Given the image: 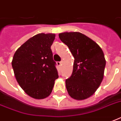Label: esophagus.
Returning a JSON list of instances; mask_svg holds the SVG:
<instances>
[{"label": "esophagus", "mask_w": 121, "mask_h": 121, "mask_svg": "<svg viewBox=\"0 0 121 121\" xmlns=\"http://www.w3.org/2000/svg\"><path fill=\"white\" fill-rule=\"evenodd\" d=\"M56 64H57V65H58V66H61V61H57L56 62Z\"/></svg>", "instance_id": "1"}]
</instances>
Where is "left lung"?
<instances>
[{
    "instance_id": "1",
    "label": "left lung",
    "mask_w": 121,
    "mask_h": 121,
    "mask_svg": "<svg viewBox=\"0 0 121 121\" xmlns=\"http://www.w3.org/2000/svg\"><path fill=\"white\" fill-rule=\"evenodd\" d=\"M74 57L72 75L66 80L70 97L86 99L95 93L103 80L105 66L103 51L95 42L78 32L59 34Z\"/></svg>"
}]
</instances>
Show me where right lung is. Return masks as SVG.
Returning <instances> with one entry per match:
<instances>
[{
	"label": "right lung",
	"mask_w": 121,
	"mask_h": 121,
	"mask_svg": "<svg viewBox=\"0 0 121 121\" xmlns=\"http://www.w3.org/2000/svg\"><path fill=\"white\" fill-rule=\"evenodd\" d=\"M55 38L52 33L38 34L21 46L13 56L12 66L16 80L34 99L48 97L58 78L51 49Z\"/></svg>",
	"instance_id": "1"
}]
</instances>
